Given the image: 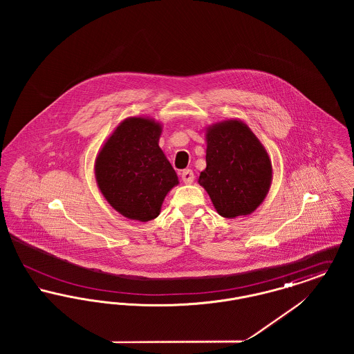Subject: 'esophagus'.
<instances>
[{"label": "esophagus", "mask_w": 354, "mask_h": 354, "mask_svg": "<svg viewBox=\"0 0 354 354\" xmlns=\"http://www.w3.org/2000/svg\"><path fill=\"white\" fill-rule=\"evenodd\" d=\"M194 179H195V176H194L192 169H185L182 172V180L185 182V185H192Z\"/></svg>", "instance_id": "esophagus-1"}]
</instances>
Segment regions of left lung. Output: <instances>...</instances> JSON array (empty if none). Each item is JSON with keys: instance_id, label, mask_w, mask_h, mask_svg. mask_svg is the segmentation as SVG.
I'll use <instances>...</instances> for the list:
<instances>
[{"instance_id": "obj_1", "label": "left lung", "mask_w": 354, "mask_h": 354, "mask_svg": "<svg viewBox=\"0 0 354 354\" xmlns=\"http://www.w3.org/2000/svg\"><path fill=\"white\" fill-rule=\"evenodd\" d=\"M205 163L198 183L216 212L227 219L256 211L270 192L273 169L270 155L240 119H227L205 129Z\"/></svg>"}]
</instances>
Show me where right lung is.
<instances>
[{"instance_id": "right-lung-1", "label": "right lung", "mask_w": 354, "mask_h": 354, "mask_svg": "<svg viewBox=\"0 0 354 354\" xmlns=\"http://www.w3.org/2000/svg\"><path fill=\"white\" fill-rule=\"evenodd\" d=\"M162 124L149 117H129L104 140L95 158L98 188L122 216L155 219L178 175L159 147Z\"/></svg>"}]
</instances>
